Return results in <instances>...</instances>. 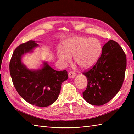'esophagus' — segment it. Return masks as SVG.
Returning a JSON list of instances; mask_svg holds the SVG:
<instances>
[{"label":"esophagus","mask_w":134,"mask_h":134,"mask_svg":"<svg viewBox=\"0 0 134 134\" xmlns=\"http://www.w3.org/2000/svg\"><path fill=\"white\" fill-rule=\"evenodd\" d=\"M68 76L69 78H75V76H76V74L71 72H69L68 73Z\"/></svg>","instance_id":"1"}]
</instances>
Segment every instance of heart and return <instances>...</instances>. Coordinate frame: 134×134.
I'll list each match as a JSON object with an SVG mask.
<instances>
[{"label": "heart", "instance_id": "obj_1", "mask_svg": "<svg viewBox=\"0 0 134 134\" xmlns=\"http://www.w3.org/2000/svg\"><path fill=\"white\" fill-rule=\"evenodd\" d=\"M62 47H58L56 55L63 65L71 61L74 57L76 63L82 69L93 67L99 59L103 49L101 41L96 38L82 36L69 37L62 42Z\"/></svg>", "mask_w": 134, "mask_h": 134}]
</instances>
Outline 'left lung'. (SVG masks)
<instances>
[{
	"instance_id": "8db88e82",
	"label": "left lung",
	"mask_w": 134,
	"mask_h": 134,
	"mask_svg": "<svg viewBox=\"0 0 134 134\" xmlns=\"http://www.w3.org/2000/svg\"><path fill=\"white\" fill-rule=\"evenodd\" d=\"M126 67V55L122 48L110 40L103 46L96 65L83 73L87 79V88L82 92L83 99L97 106L111 100L122 86Z\"/></svg>"
}]
</instances>
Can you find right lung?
<instances>
[{
    "label": "right lung",
    "instance_id": "obj_1",
    "mask_svg": "<svg viewBox=\"0 0 134 134\" xmlns=\"http://www.w3.org/2000/svg\"><path fill=\"white\" fill-rule=\"evenodd\" d=\"M37 41H29L14 51L10 62V72L19 94L32 105L47 107L58 99L62 83L67 80L66 70L57 71L43 61L38 69H30L22 61L23 56L39 47Z\"/></svg>",
    "mask_w": 134,
    "mask_h": 134
}]
</instances>
